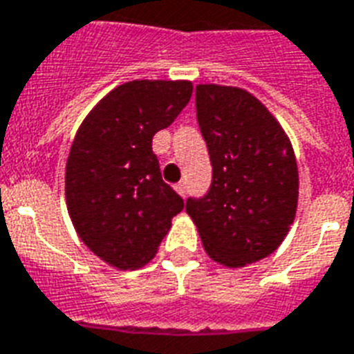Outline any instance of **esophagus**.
Here are the masks:
<instances>
[{"instance_id":"esophagus-1","label":"esophagus","mask_w":354,"mask_h":354,"mask_svg":"<svg viewBox=\"0 0 354 354\" xmlns=\"http://www.w3.org/2000/svg\"><path fill=\"white\" fill-rule=\"evenodd\" d=\"M175 190H177V192H179L180 196L185 198V196L188 194V183H187V180H180V183H177V185H175Z\"/></svg>"}]
</instances>
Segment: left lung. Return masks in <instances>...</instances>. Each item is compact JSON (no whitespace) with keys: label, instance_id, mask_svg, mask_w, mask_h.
<instances>
[{"label":"left lung","instance_id":"1","mask_svg":"<svg viewBox=\"0 0 354 354\" xmlns=\"http://www.w3.org/2000/svg\"><path fill=\"white\" fill-rule=\"evenodd\" d=\"M196 117L212 166L211 187L187 199L207 254L243 267L272 254L293 224L299 171L270 111L239 87H196Z\"/></svg>","mask_w":354,"mask_h":354}]
</instances>
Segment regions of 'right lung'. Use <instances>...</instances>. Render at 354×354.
<instances>
[{
    "mask_svg": "<svg viewBox=\"0 0 354 354\" xmlns=\"http://www.w3.org/2000/svg\"><path fill=\"white\" fill-rule=\"evenodd\" d=\"M192 97L190 82L134 80L86 117L66 160L65 196L80 239L117 268L153 259L185 201L160 174L153 136Z\"/></svg>",
    "mask_w": 354,
    "mask_h": 354,
    "instance_id": "1",
    "label": "right lung"
}]
</instances>
